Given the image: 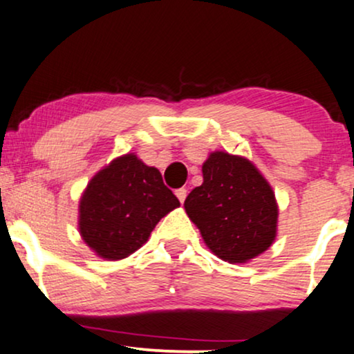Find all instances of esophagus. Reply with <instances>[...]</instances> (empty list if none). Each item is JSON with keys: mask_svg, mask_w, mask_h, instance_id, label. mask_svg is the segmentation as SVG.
<instances>
[{"mask_svg": "<svg viewBox=\"0 0 354 354\" xmlns=\"http://www.w3.org/2000/svg\"><path fill=\"white\" fill-rule=\"evenodd\" d=\"M174 194H176V197H178V199H180V202L183 204V202H185V199H186L187 191L185 189V187H180V189H176V192H174Z\"/></svg>", "mask_w": 354, "mask_h": 354, "instance_id": "obj_1", "label": "esophagus"}]
</instances>
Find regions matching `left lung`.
Listing matches in <instances>:
<instances>
[{"label":"left lung","mask_w":354,"mask_h":354,"mask_svg":"<svg viewBox=\"0 0 354 354\" xmlns=\"http://www.w3.org/2000/svg\"><path fill=\"white\" fill-rule=\"evenodd\" d=\"M204 183L185 201L205 246L230 263L249 262L272 246L279 204L270 183L251 160L215 150L202 165Z\"/></svg>","instance_id":"8db88e82"}]
</instances>
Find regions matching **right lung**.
Segmentation results:
<instances>
[{"instance_id": "1", "label": "right lung", "mask_w": 354, "mask_h": 354, "mask_svg": "<svg viewBox=\"0 0 354 354\" xmlns=\"http://www.w3.org/2000/svg\"><path fill=\"white\" fill-rule=\"evenodd\" d=\"M180 207L162 174L136 153L97 171L79 201V233L105 261H121L147 243L155 225Z\"/></svg>"}]
</instances>
